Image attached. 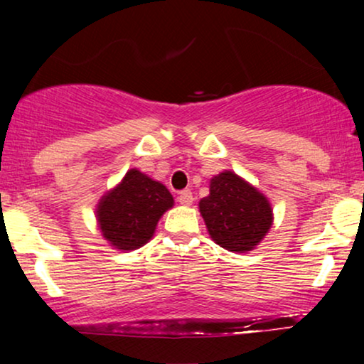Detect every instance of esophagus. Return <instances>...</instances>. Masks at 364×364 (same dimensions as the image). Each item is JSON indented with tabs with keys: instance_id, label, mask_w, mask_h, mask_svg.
<instances>
[{
	"instance_id": "esophagus-1",
	"label": "esophagus",
	"mask_w": 364,
	"mask_h": 364,
	"mask_svg": "<svg viewBox=\"0 0 364 364\" xmlns=\"http://www.w3.org/2000/svg\"><path fill=\"white\" fill-rule=\"evenodd\" d=\"M177 198L182 205H191V203L193 202V193L188 191V188H186V191H182L181 193H178Z\"/></svg>"
}]
</instances>
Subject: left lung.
Listing matches in <instances>:
<instances>
[{
	"instance_id": "obj_1",
	"label": "left lung",
	"mask_w": 364,
	"mask_h": 364,
	"mask_svg": "<svg viewBox=\"0 0 364 364\" xmlns=\"http://www.w3.org/2000/svg\"><path fill=\"white\" fill-rule=\"evenodd\" d=\"M200 213L212 240L230 252H248L260 243L272 227V207L263 193L233 172L210 181Z\"/></svg>"
}]
</instances>
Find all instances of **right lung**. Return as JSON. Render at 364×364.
Wrapping results in <instances>:
<instances>
[{
  "label": "right lung",
  "mask_w": 364,
  "mask_h": 364,
  "mask_svg": "<svg viewBox=\"0 0 364 364\" xmlns=\"http://www.w3.org/2000/svg\"><path fill=\"white\" fill-rule=\"evenodd\" d=\"M172 203L166 186L131 168L124 181L99 202V227L112 247L136 250L151 240L159 218Z\"/></svg>",
  "instance_id": "1"
}]
</instances>
